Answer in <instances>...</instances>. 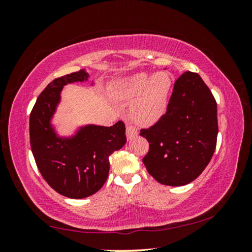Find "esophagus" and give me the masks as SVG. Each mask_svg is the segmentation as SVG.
I'll return each mask as SVG.
<instances>
[{
    "label": "esophagus",
    "instance_id": "obj_1",
    "mask_svg": "<svg viewBox=\"0 0 252 252\" xmlns=\"http://www.w3.org/2000/svg\"><path fill=\"white\" fill-rule=\"evenodd\" d=\"M126 138H127V140H131L132 138H134V136L138 135V129H136V127H135V126H133L127 125V126H126Z\"/></svg>",
    "mask_w": 252,
    "mask_h": 252
}]
</instances>
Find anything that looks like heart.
<instances>
[{
    "label": "heart",
    "instance_id": "b5f03b06",
    "mask_svg": "<svg viewBox=\"0 0 252 252\" xmlns=\"http://www.w3.org/2000/svg\"><path fill=\"white\" fill-rule=\"evenodd\" d=\"M172 81L165 72L150 76L136 73L111 84V93L117 100H136L131 106V118L141 126H151L164 116Z\"/></svg>",
    "mask_w": 252,
    "mask_h": 252
}]
</instances>
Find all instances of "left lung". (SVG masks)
<instances>
[{"label": "left lung", "instance_id": "8db88e82", "mask_svg": "<svg viewBox=\"0 0 252 252\" xmlns=\"http://www.w3.org/2000/svg\"><path fill=\"white\" fill-rule=\"evenodd\" d=\"M140 135L149 142L142 161L161 185L195 180L210 162L218 135L217 102L198 73L187 71L174 82L167 112Z\"/></svg>", "mask_w": 252, "mask_h": 252}]
</instances>
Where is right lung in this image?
<instances>
[{
    "label": "right lung",
    "mask_w": 252,
    "mask_h": 252,
    "mask_svg": "<svg viewBox=\"0 0 252 252\" xmlns=\"http://www.w3.org/2000/svg\"><path fill=\"white\" fill-rule=\"evenodd\" d=\"M88 78L80 70L53 80L30 114V143L37 169L52 189L71 199L90 197L101 189L109 176V157L126 142L122 121L112 126H85L72 138H59L51 126L62 88Z\"/></svg>",
    "instance_id": "right-lung-1"
}]
</instances>
